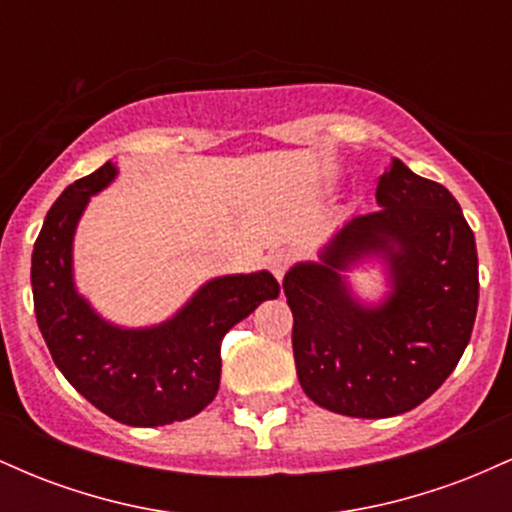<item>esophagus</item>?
Returning a JSON list of instances; mask_svg holds the SVG:
<instances>
[{
    "instance_id": "34e87169",
    "label": "esophagus",
    "mask_w": 512,
    "mask_h": 512,
    "mask_svg": "<svg viewBox=\"0 0 512 512\" xmlns=\"http://www.w3.org/2000/svg\"><path fill=\"white\" fill-rule=\"evenodd\" d=\"M291 252L289 250H274V252H269L267 255V267H269V272H272L276 279H284V274H286V269L291 267Z\"/></svg>"
}]
</instances>
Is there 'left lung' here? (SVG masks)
<instances>
[{
  "instance_id": "obj_1",
  "label": "left lung",
  "mask_w": 512,
  "mask_h": 512,
  "mask_svg": "<svg viewBox=\"0 0 512 512\" xmlns=\"http://www.w3.org/2000/svg\"><path fill=\"white\" fill-rule=\"evenodd\" d=\"M380 209L354 216L284 276L293 358L303 392L356 419L419 407L455 370L479 305L477 243L457 199L399 158L380 175ZM375 256L391 293L366 306L344 271Z\"/></svg>"
}]
</instances>
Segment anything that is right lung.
<instances>
[{"label":"right lung","mask_w":512,"mask_h":512,"mask_svg":"<svg viewBox=\"0 0 512 512\" xmlns=\"http://www.w3.org/2000/svg\"><path fill=\"white\" fill-rule=\"evenodd\" d=\"M115 175L108 161L69 185L45 216L31 260L35 317L55 366L93 407L127 426H166L216 397L221 339L279 296V281L264 269L216 276L161 325L129 330L103 320L76 291L72 245L88 199Z\"/></svg>","instance_id":"right-lung-1"}]
</instances>
